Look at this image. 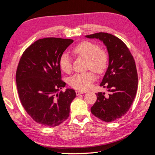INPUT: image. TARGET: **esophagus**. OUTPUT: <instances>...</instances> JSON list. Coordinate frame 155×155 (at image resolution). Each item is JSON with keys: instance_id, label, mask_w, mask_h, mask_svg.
Here are the masks:
<instances>
[{"instance_id": "1", "label": "esophagus", "mask_w": 155, "mask_h": 155, "mask_svg": "<svg viewBox=\"0 0 155 155\" xmlns=\"http://www.w3.org/2000/svg\"><path fill=\"white\" fill-rule=\"evenodd\" d=\"M75 93H76V95H77V96H79V95H80V94H84V93H85V92H84V91H82L77 90L76 91H75Z\"/></svg>"}]
</instances>
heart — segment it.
<instances>
[{
    "label": "heart",
    "mask_w": 155,
    "mask_h": 155,
    "mask_svg": "<svg viewBox=\"0 0 155 155\" xmlns=\"http://www.w3.org/2000/svg\"><path fill=\"white\" fill-rule=\"evenodd\" d=\"M75 55L87 60V69L91 70L85 73L75 74L69 78L70 86L79 90H87L91 87V84L96 80L94 72L102 74L108 67L109 55L106 50L100 49L97 43L84 41L80 43L73 49ZM60 68L65 73H69L71 70V59L66 53H62L59 60ZM93 71H92V70Z\"/></svg>",
    "instance_id": "obj_1"
}]
</instances>
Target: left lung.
I'll list each match as a JSON object with an SVG mask.
<instances>
[{"instance_id":"left-lung-1","label":"left lung","mask_w":155,"mask_h":155,"mask_svg":"<svg viewBox=\"0 0 155 155\" xmlns=\"http://www.w3.org/2000/svg\"><path fill=\"white\" fill-rule=\"evenodd\" d=\"M86 37L103 41L109 54L108 68L100 84L108 88L109 94H96L97 100L91 112L106 122L114 121L128 111L136 96L138 74L135 61L126 44L112 34L101 32Z\"/></svg>"}]
</instances>
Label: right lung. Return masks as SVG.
<instances>
[{
  "instance_id": "right-lung-1",
  "label": "right lung",
  "mask_w": 155,
  "mask_h": 155,
  "mask_svg": "<svg viewBox=\"0 0 155 155\" xmlns=\"http://www.w3.org/2000/svg\"><path fill=\"white\" fill-rule=\"evenodd\" d=\"M72 39L48 37L36 41L23 52L16 72L22 106L33 120L54 127L68 119L74 90L58 91L65 87L61 80L59 58Z\"/></svg>"
}]
</instances>
